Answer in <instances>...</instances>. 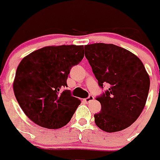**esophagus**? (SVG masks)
<instances>
[{"instance_id":"1","label":"esophagus","mask_w":160,"mask_h":160,"mask_svg":"<svg viewBox=\"0 0 160 160\" xmlns=\"http://www.w3.org/2000/svg\"><path fill=\"white\" fill-rule=\"evenodd\" d=\"M94 99H95V97H94L92 95H90L87 98H86V99H85V100L86 103H89V102H90V101L94 100Z\"/></svg>"}]
</instances>
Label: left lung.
I'll return each instance as SVG.
<instances>
[{"label": "left lung", "instance_id": "8db88e82", "mask_svg": "<svg viewBox=\"0 0 160 160\" xmlns=\"http://www.w3.org/2000/svg\"><path fill=\"white\" fill-rule=\"evenodd\" d=\"M85 55L103 88L109 90L96 97L101 110L95 122L105 132H117L130 126L143 111L150 80L143 63L136 55L113 44L85 46Z\"/></svg>", "mask_w": 160, "mask_h": 160}]
</instances>
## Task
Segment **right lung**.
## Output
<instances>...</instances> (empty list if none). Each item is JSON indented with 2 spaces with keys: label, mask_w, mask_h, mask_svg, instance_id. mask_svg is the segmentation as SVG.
I'll list each match as a JSON object with an SVG mask.
<instances>
[{
  "label": "right lung",
  "mask_w": 160,
  "mask_h": 160,
  "mask_svg": "<svg viewBox=\"0 0 160 160\" xmlns=\"http://www.w3.org/2000/svg\"><path fill=\"white\" fill-rule=\"evenodd\" d=\"M84 57V46H46L19 64L13 82L17 102L29 119L47 129L67 124L80 100L67 87L70 69Z\"/></svg>",
  "instance_id": "obj_1"
}]
</instances>
